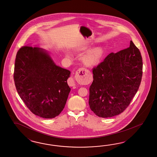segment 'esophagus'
<instances>
[{"instance_id":"34e87169","label":"esophagus","mask_w":157,"mask_h":157,"mask_svg":"<svg viewBox=\"0 0 157 157\" xmlns=\"http://www.w3.org/2000/svg\"><path fill=\"white\" fill-rule=\"evenodd\" d=\"M83 71H84V68H79V70H77L76 73L78 74V73H80L81 72H83ZM69 83V85L70 86H75L76 85V81H75V78H73V77L70 78L69 79V83Z\"/></svg>"}]
</instances>
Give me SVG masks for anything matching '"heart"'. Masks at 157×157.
Here are the masks:
<instances>
[{"label": "heart", "mask_w": 157, "mask_h": 157, "mask_svg": "<svg viewBox=\"0 0 157 157\" xmlns=\"http://www.w3.org/2000/svg\"><path fill=\"white\" fill-rule=\"evenodd\" d=\"M88 46H83L79 48V51H85ZM104 51L102 47L94 48L90 50L82 57V60L83 64L86 67H94L100 63L104 56Z\"/></svg>", "instance_id": "heart-1"}]
</instances>
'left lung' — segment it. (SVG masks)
I'll return each instance as SVG.
<instances>
[{"instance_id": "left-lung-1", "label": "left lung", "mask_w": 157, "mask_h": 157, "mask_svg": "<svg viewBox=\"0 0 157 157\" xmlns=\"http://www.w3.org/2000/svg\"><path fill=\"white\" fill-rule=\"evenodd\" d=\"M142 71L141 54L132 41L129 47L110 53L93 69L89 100L91 110L103 118L123 112L138 91Z\"/></svg>"}]
</instances>
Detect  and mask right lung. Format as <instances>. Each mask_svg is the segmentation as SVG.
I'll return each mask as SVG.
<instances>
[{
    "label": "right lung",
    "instance_id": "obj_1",
    "mask_svg": "<svg viewBox=\"0 0 157 157\" xmlns=\"http://www.w3.org/2000/svg\"><path fill=\"white\" fill-rule=\"evenodd\" d=\"M70 73L43 48L24 46L17 53L16 89L29 109L41 117L52 119L62 112L71 90L67 82Z\"/></svg>",
    "mask_w": 157,
    "mask_h": 157
}]
</instances>
